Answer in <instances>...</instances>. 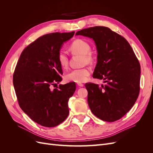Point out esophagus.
Segmentation results:
<instances>
[{
  "label": "esophagus",
  "instance_id": "esophagus-1",
  "mask_svg": "<svg viewBox=\"0 0 153 153\" xmlns=\"http://www.w3.org/2000/svg\"><path fill=\"white\" fill-rule=\"evenodd\" d=\"M77 85H78V87H84V85L83 84H81V83H78Z\"/></svg>",
  "mask_w": 153,
  "mask_h": 153
}]
</instances>
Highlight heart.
<instances>
[{"mask_svg":"<svg viewBox=\"0 0 153 153\" xmlns=\"http://www.w3.org/2000/svg\"><path fill=\"white\" fill-rule=\"evenodd\" d=\"M69 49L73 55H81L82 62L84 64H92L95 61L94 55L91 50V45L87 41L82 39L74 40L69 46ZM57 61L62 69H66L68 66L69 57L66 52L60 50L57 55ZM91 75V70L88 68H82L73 69L66 75V80L68 82L82 83L85 82Z\"/></svg>","mask_w":153,"mask_h":153,"instance_id":"heart-1","label":"heart"}]
</instances>
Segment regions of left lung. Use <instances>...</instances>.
<instances>
[{"mask_svg": "<svg viewBox=\"0 0 153 153\" xmlns=\"http://www.w3.org/2000/svg\"><path fill=\"white\" fill-rule=\"evenodd\" d=\"M76 35L95 41L98 62L92 76L105 83L101 87L91 82L85 85L91 112L103 121H117L132 108L139 94V61L128 41L108 27H89Z\"/></svg>", "mask_w": 153, "mask_h": 153, "instance_id": "left-lung-1", "label": "left lung"}]
</instances>
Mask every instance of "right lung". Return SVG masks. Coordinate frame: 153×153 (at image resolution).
Wrapping results in <instances>:
<instances>
[{
	"instance_id": "add662e5",
	"label": "right lung",
	"mask_w": 153,
	"mask_h": 153,
	"mask_svg": "<svg viewBox=\"0 0 153 153\" xmlns=\"http://www.w3.org/2000/svg\"><path fill=\"white\" fill-rule=\"evenodd\" d=\"M75 32L43 35L23 50L13 73V82L18 104L34 122L55 127L69 115L68 100L76 90L75 82L51 87L62 80V68L57 55L62 43Z\"/></svg>"
}]
</instances>
